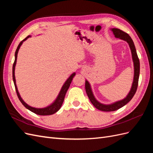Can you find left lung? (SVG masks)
Returning <instances> with one entry per match:
<instances>
[{
	"instance_id": "1",
	"label": "left lung",
	"mask_w": 153,
	"mask_h": 153,
	"mask_svg": "<svg viewBox=\"0 0 153 153\" xmlns=\"http://www.w3.org/2000/svg\"><path fill=\"white\" fill-rule=\"evenodd\" d=\"M112 30L115 38H117L126 41V42L129 44V47H130V49L131 51L132 58H133V61L134 63V78H133V82L131 88V90L129 91V94L127 95L126 98L123 99V100L117 101V102L114 103L110 105H103L98 102V101L95 99L93 94H92L89 83L87 80L85 81V91L87 92V94L91 101V102L97 109L101 111H104V112H112V111L117 110L123 107V106H124L125 105H126L129 101H130V100L133 98V96L135 95V92L137 91L138 84V78H139V75H140L139 59L138 57L135 45H134V43L132 39L131 38V37L125 32L117 28L112 29Z\"/></svg>"
}]
</instances>
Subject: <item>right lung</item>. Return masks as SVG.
I'll use <instances>...</instances> for the list:
<instances>
[{
	"label": "right lung",
	"mask_w": 153,
	"mask_h": 153,
	"mask_svg": "<svg viewBox=\"0 0 153 153\" xmlns=\"http://www.w3.org/2000/svg\"><path fill=\"white\" fill-rule=\"evenodd\" d=\"M29 37H30V36H28L25 38L24 40H22L21 42L20 43V44L18 45V47L16 48V50L15 52V62L13 63V82H14V84H15V89H16V94L18 96V99L20 100V101H21V103H22V105H24L25 108H27L28 110H30L31 112H34L36 114L38 115H52L55 114V112H57V111L60 109V108L61 107V106L62 105V103L64 100V97H65L66 93L68 91V89H69V85H70L71 81L73 80V78L74 77V76L75 75V73H73L72 75L68 78V79L66 81V82L64 83V84L63 85L62 89L59 92V94L57 97V98L54 101V103H53L52 105L47 106L46 108H33L32 106H29L27 105V103H25L24 100L22 99V98L20 96L19 92L18 91L17 89V87L16 85V80H15V66H16V59H17V55H18V50H19L22 44L23 43L24 41H25L27 38H29Z\"/></svg>",
	"instance_id": "1"
}]
</instances>
